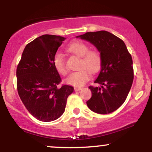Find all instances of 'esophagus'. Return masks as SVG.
<instances>
[{
  "label": "esophagus",
  "instance_id": "esophagus-1",
  "mask_svg": "<svg viewBox=\"0 0 152 152\" xmlns=\"http://www.w3.org/2000/svg\"><path fill=\"white\" fill-rule=\"evenodd\" d=\"M82 89V87H74V91H79Z\"/></svg>",
  "mask_w": 152,
  "mask_h": 152
}]
</instances>
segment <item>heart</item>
<instances>
[{
	"instance_id": "obj_1",
	"label": "heart",
	"mask_w": 152,
	"mask_h": 152,
	"mask_svg": "<svg viewBox=\"0 0 152 152\" xmlns=\"http://www.w3.org/2000/svg\"><path fill=\"white\" fill-rule=\"evenodd\" d=\"M69 53L80 57L78 64V71L71 74L66 78L69 84L74 86H82L89 80L91 73H96L100 69L102 65V56L99 51L89 50V47L84 42L80 41H73L66 47ZM53 66L60 74L66 75L67 69L66 61L61 53H57L54 56Z\"/></svg>"
}]
</instances>
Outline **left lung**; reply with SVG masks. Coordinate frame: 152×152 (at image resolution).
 I'll return each instance as SVG.
<instances>
[{
  "label": "left lung",
  "instance_id": "8db88e82",
  "mask_svg": "<svg viewBox=\"0 0 152 152\" xmlns=\"http://www.w3.org/2000/svg\"><path fill=\"white\" fill-rule=\"evenodd\" d=\"M94 45L102 56L101 71L90 86L91 98L88 107L94 112L107 114L116 111L126 100L134 80L133 61L124 42L106 31L87 32L76 36Z\"/></svg>",
  "mask_w": 152,
  "mask_h": 152
}]
</instances>
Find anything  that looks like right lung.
I'll list each match as a JSON object with an SVG mask.
<instances>
[{"label": "right lung", "mask_w": 152, "mask_h": 152, "mask_svg": "<svg viewBox=\"0 0 152 152\" xmlns=\"http://www.w3.org/2000/svg\"><path fill=\"white\" fill-rule=\"evenodd\" d=\"M66 38L43 35L26 45L17 66V90L23 104L39 121L57 119L65 111L66 101L74 88L62 85L53 66V58Z\"/></svg>", "instance_id": "add662e5"}]
</instances>
